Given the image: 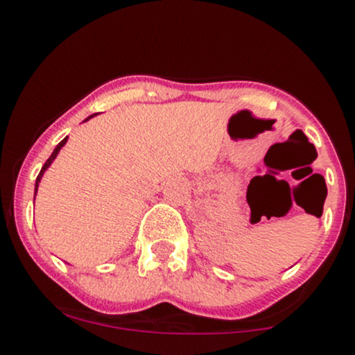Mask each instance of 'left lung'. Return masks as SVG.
Segmentation results:
<instances>
[{
	"mask_svg": "<svg viewBox=\"0 0 355 355\" xmlns=\"http://www.w3.org/2000/svg\"><path fill=\"white\" fill-rule=\"evenodd\" d=\"M325 191H327V190H325ZM325 195H327V193H325ZM324 200H325V198H324ZM320 205H322V207H324V202H322V203H320ZM320 215H322V214H320Z\"/></svg>",
	"mask_w": 355,
	"mask_h": 355,
	"instance_id": "8db88e82",
	"label": "left lung"
}]
</instances>
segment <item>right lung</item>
<instances>
[{"label": "right lung", "instance_id": "right-lung-1", "mask_svg": "<svg viewBox=\"0 0 355 355\" xmlns=\"http://www.w3.org/2000/svg\"><path fill=\"white\" fill-rule=\"evenodd\" d=\"M95 115H96V113H95ZM95 115H89V116H88V118H87V120H85V121H88V120H89V118H93V116H95ZM67 141H68V137H67V138H63V140H61V141H60V144H58V145H56V148H55V150H53L51 157H50V158H48V160H46V162H44V165L42 166V172H40V175H38V177H36V183H35V195H36V191H38V185H40V182H42V177H43V173H44V172H46V170H48V166H50V165L53 164V160H55V158H56V155H58V153H60V150H61V148H63V146H64V144H67Z\"/></svg>", "mask_w": 355, "mask_h": 355}]
</instances>
